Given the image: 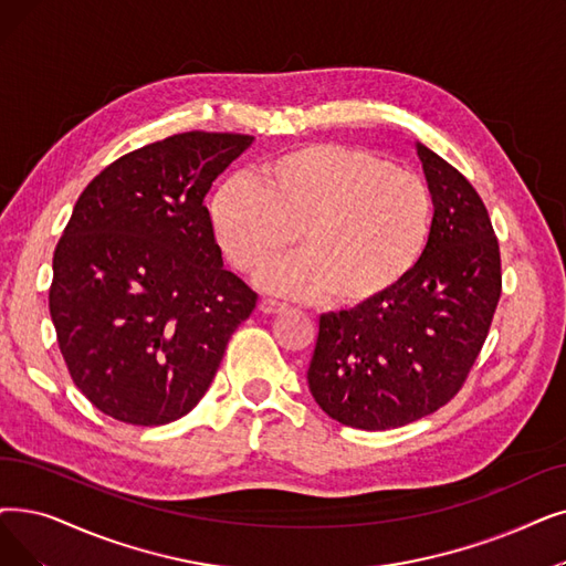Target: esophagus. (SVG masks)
Segmentation results:
<instances>
[{
	"mask_svg": "<svg viewBox=\"0 0 566 566\" xmlns=\"http://www.w3.org/2000/svg\"><path fill=\"white\" fill-rule=\"evenodd\" d=\"M259 310H261L263 314H282V312H286V305H284V303H277V301H273V298H263V301L259 303Z\"/></svg>",
	"mask_w": 566,
	"mask_h": 566,
	"instance_id": "esophagus-1",
	"label": "esophagus"
}]
</instances>
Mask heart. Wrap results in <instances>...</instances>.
I'll return each mask as SVG.
<instances>
[{
  "label": "heart",
  "mask_w": 566,
  "mask_h": 566,
  "mask_svg": "<svg viewBox=\"0 0 566 566\" xmlns=\"http://www.w3.org/2000/svg\"><path fill=\"white\" fill-rule=\"evenodd\" d=\"M210 224L224 259L259 275L291 252L303 256L265 277L280 296H331L344 310L381 301L419 263L432 199L421 178L390 168L358 147L316 143L263 164L254 185L231 180L210 203Z\"/></svg>",
  "instance_id": "heart-1"
}]
</instances>
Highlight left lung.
<instances>
[{
  "mask_svg": "<svg viewBox=\"0 0 566 566\" xmlns=\"http://www.w3.org/2000/svg\"><path fill=\"white\" fill-rule=\"evenodd\" d=\"M432 196V227L409 277L388 296L318 318L307 367L331 419L390 430L444 407L474 365L502 293L500 244L476 189L416 143Z\"/></svg>",
  "mask_w": 566,
  "mask_h": 566,
  "instance_id": "8db88e82",
  "label": "left lung"
}]
</instances>
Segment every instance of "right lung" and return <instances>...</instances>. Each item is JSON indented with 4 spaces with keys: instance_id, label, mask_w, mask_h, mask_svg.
<instances>
[{
    "instance_id": "right-lung-1",
    "label": "right lung",
    "mask_w": 566,
    "mask_h": 566,
    "mask_svg": "<svg viewBox=\"0 0 566 566\" xmlns=\"http://www.w3.org/2000/svg\"><path fill=\"white\" fill-rule=\"evenodd\" d=\"M254 136L185 132L119 157L71 212L51 318L69 375L115 421L164 426L210 388L256 293L224 268L206 193Z\"/></svg>"
}]
</instances>
